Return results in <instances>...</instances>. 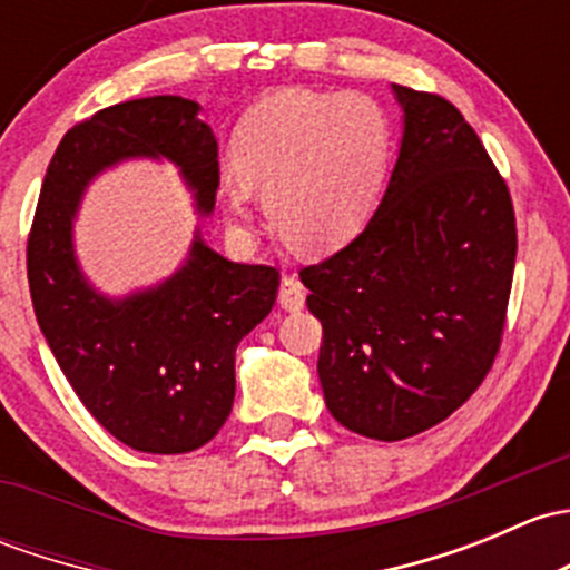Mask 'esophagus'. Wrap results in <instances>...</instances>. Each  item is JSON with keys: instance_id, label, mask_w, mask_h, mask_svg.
<instances>
[{"instance_id": "34e87169", "label": "esophagus", "mask_w": 570, "mask_h": 570, "mask_svg": "<svg viewBox=\"0 0 570 570\" xmlns=\"http://www.w3.org/2000/svg\"><path fill=\"white\" fill-rule=\"evenodd\" d=\"M278 305L286 311H301L305 305V286L297 275H284L278 289Z\"/></svg>"}]
</instances>
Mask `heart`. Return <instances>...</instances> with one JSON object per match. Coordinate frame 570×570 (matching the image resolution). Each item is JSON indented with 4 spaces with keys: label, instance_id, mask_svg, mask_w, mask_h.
<instances>
[{
    "label": "heart",
    "instance_id": "heart-1",
    "mask_svg": "<svg viewBox=\"0 0 570 570\" xmlns=\"http://www.w3.org/2000/svg\"><path fill=\"white\" fill-rule=\"evenodd\" d=\"M393 149L391 111L374 95L281 89L239 122L237 164L220 169V199L243 220L256 185L281 235L308 250L335 248L380 205Z\"/></svg>",
    "mask_w": 570,
    "mask_h": 570
}]
</instances>
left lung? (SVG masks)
Listing matches in <instances>:
<instances>
[{
	"instance_id": "1",
	"label": "left lung",
	"mask_w": 570,
	"mask_h": 570,
	"mask_svg": "<svg viewBox=\"0 0 570 570\" xmlns=\"http://www.w3.org/2000/svg\"><path fill=\"white\" fill-rule=\"evenodd\" d=\"M393 89L404 136L380 207L301 269L327 410L382 442L436 426L481 387L517 265L511 194L475 130L442 95Z\"/></svg>"
}]
</instances>
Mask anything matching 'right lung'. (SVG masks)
Here are the masks:
<instances>
[{"instance_id": "1", "label": "right lung", "mask_w": 570, "mask_h": 570, "mask_svg": "<svg viewBox=\"0 0 570 570\" xmlns=\"http://www.w3.org/2000/svg\"><path fill=\"white\" fill-rule=\"evenodd\" d=\"M199 104L177 95L125 100L73 125L48 164L27 239L35 316L81 404L144 453H188L218 434L235 401V350L273 311L281 275L237 265L196 235L160 286L109 301L81 275L73 215L87 183L130 155L175 160L202 215L218 190V141Z\"/></svg>"}]
</instances>
